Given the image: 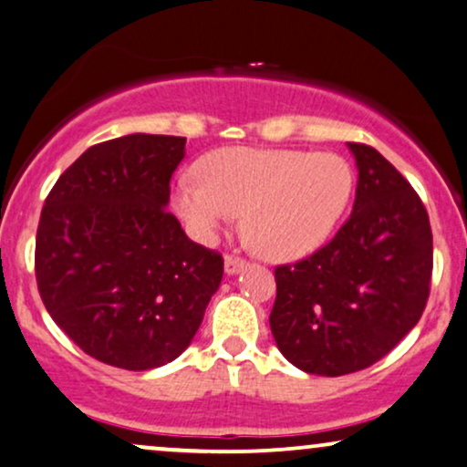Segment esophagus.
<instances>
[{"instance_id":"1","label":"esophagus","mask_w":467,"mask_h":467,"mask_svg":"<svg viewBox=\"0 0 467 467\" xmlns=\"http://www.w3.org/2000/svg\"><path fill=\"white\" fill-rule=\"evenodd\" d=\"M245 267V261L241 256H234V254H226V258H223V269H226L228 275H234L239 274L241 269Z\"/></svg>"}]
</instances>
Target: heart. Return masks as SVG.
Masks as SVG:
<instances>
[{"label":"heart","mask_w":467,"mask_h":467,"mask_svg":"<svg viewBox=\"0 0 467 467\" xmlns=\"http://www.w3.org/2000/svg\"><path fill=\"white\" fill-rule=\"evenodd\" d=\"M198 176H182L172 196L192 237L211 244L244 213L258 254L280 263L326 244L356 192L351 163L336 152L220 149L200 159Z\"/></svg>","instance_id":"1"}]
</instances>
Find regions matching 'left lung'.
I'll return each instance as SVG.
<instances>
[{
    "label": "left lung",
    "instance_id": "obj_1",
    "mask_svg": "<svg viewBox=\"0 0 467 467\" xmlns=\"http://www.w3.org/2000/svg\"><path fill=\"white\" fill-rule=\"evenodd\" d=\"M349 149L358 165L349 220L321 250L275 267L271 334L310 375L368 368L420 321L431 291L433 234L420 196L373 146Z\"/></svg>",
    "mask_w": 467,
    "mask_h": 467
}]
</instances>
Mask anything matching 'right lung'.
<instances>
[{"mask_svg":"<svg viewBox=\"0 0 467 467\" xmlns=\"http://www.w3.org/2000/svg\"><path fill=\"white\" fill-rule=\"evenodd\" d=\"M185 138L94 144L57 179L36 233V282L57 327L99 362L149 370L190 347L223 258L168 213Z\"/></svg>","mask_w":467,"mask_h":467,"instance_id":"1","label":"right lung"}]
</instances>
